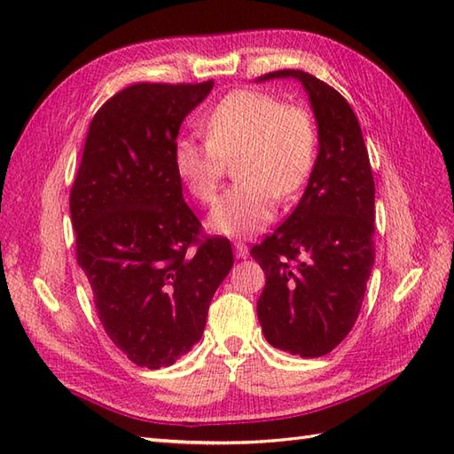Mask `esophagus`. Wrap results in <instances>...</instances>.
<instances>
[{"label": "esophagus", "mask_w": 454, "mask_h": 454, "mask_svg": "<svg viewBox=\"0 0 454 454\" xmlns=\"http://www.w3.org/2000/svg\"><path fill=\"white\" fill-rule=\"evenodd\" d=\"M247 252H249V247L244 242H236L234 244V254H236L238 259H246Z\"/></svg>", "instance_id": "obj_1"}]
</instances>
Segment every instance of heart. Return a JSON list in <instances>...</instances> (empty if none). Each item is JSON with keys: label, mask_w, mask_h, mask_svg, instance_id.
<instances>
[{"label": "heart", "mask_w": 454, "mask_h": 454, "mask_svg": "<svg viewBox=\"0 0 454 454\" xmlns=\"http://www.w3.org/2000/svg\"><path fill=\"white\" fill-rule=\"evenodd\" d=\"M207 142L179 138L173 166L202 205L216 199L226 161H236L238 185L210 212V226L224 236H249L273 220L277 195L288 199L304 185L316 160L312 114L283 105L271 93L239 90L222 99L202 122Z\"/></svg>", "instance_id": "1"}]
</instances>
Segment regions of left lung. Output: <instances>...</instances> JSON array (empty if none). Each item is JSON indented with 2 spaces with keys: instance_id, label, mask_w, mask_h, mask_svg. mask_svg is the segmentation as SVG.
<instances>
[{
  "instance_id": "left-lung-1",
  "label": "left lung",
  "mask_w": 454,
  "mask_h": 454,
  "mask_svg": "<svg viewBox=\"0 0 454 454\" xmlns=\"http://www.w3.org/2000/svg\"><path fill=\"white\" fill-rule=\"evenodd\" d=\"M275 78L304 85L320 152L293 215L252 247L267 277L257 317L277 349L322 356L351 332L372 271L374 179L343 95L302 70L269 72L257 82Z\"/></svg>"
}]
</instances>
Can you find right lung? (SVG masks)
<instances>
[{
	"mask_svg": "<svg viewBox=\"0 0 454 454\" xmlns=\"http://www.w3.org/2000/svg\"><path fill=\"white\" fill-rule=\"evenodd\" d=\"M215 82L134 83L95 113L70 191L75 259L111 341L160 369L191 351L234 265L226 238L200 236L173 166L183 119Z\"/></svg>",
	"mask_w": 454,
	"mask_h": 454,
	"instance_id": "add662e5",
	"label": "right lung"
}]
</instances>
